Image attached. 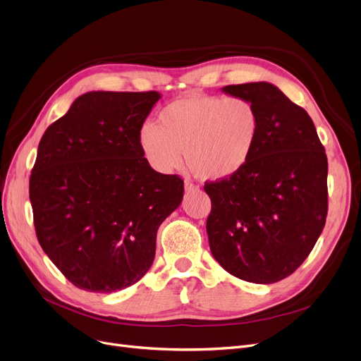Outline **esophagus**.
<instances>
[{
	"label": "esophagus",
	"instance_id": "obj_1",
	"mask_svg": "<svg viewBox=\"0 0 361 361\" xmlns=\"http://www.w3.org/2000/svg\"><path fill=\"white\" fill-rule=\"evenodd\" d=\"M184 190L188 192V193H190V192H197V190H199V185H196V184H193V183H190V181H185V183H184Z\"/></svg>",
	"mask_w": 361,
	"mask_h": 361
}]
</instances>
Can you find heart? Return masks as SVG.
<instances>
[{
    "label": "heart",
    "instance_id": "b5f03b06",
    "mask_svg": "<svg viewBox=\"0 0 361 361\" xmlns=\"http://www.w3.org/2000/svg\"><path fill=\"white\" fill-rule=\"evenodd\" d=\"M259 132L260 116L250 101L193 92L165 105L157 125L144 123L138 142L144 157L160 172L178 168L184 150L195 177L224 181L247 166Z\"/></svg>",
    "mask_w": 361,
    "mask_h": 361
}]
</instances>
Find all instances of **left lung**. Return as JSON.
<instances>
[{
	"label": "left lung",
	"instance_id": "1",
	"mask_svg": "<svg viewBox=\"0 0 361 361\" xmlns=\"http://www.w3.org/2000/svg\"><path fill=\"white\" fill-rule=\"evenodd\" d=\"M256 106V149L238 176L207 183V233L229 274L256 284L291 275L310 256L327 216V156L312 118L268 82L221 87Z\"/></svg>",
	"mask_w": 361,
	"mask_h": 361
}]
</instances>
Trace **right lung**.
I'll return each mask as SVG.
<instances>
[{"label":"right lung","mask_w":361,"mask_h":361,"mask_svg":"<svg viewBox=\"0 0 361 361\" xmlns=\"http://www.w3.org/2000/svg\"><path fill=\"white\" fill-rule=\"evenodd\" d=\"M157 92H87L38 144L30 201L38 243L75 287L123 290L150 269L183 180L154 171L138 132Z\"/></svg>","instance_id":"obj_1"}]
</instances>
